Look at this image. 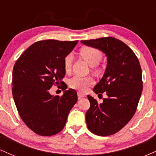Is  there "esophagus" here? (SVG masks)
<instances>
[{"instance_id":"1","label":"esophagus","mask_w":156,"mask_h":156,"mask_svg":"<svg viewBox=\"0 0 156 156\" xmlns=\"http://www.w3.org/2000/svg\"><path fill=\"white\" fill-rule=\"evenodd\" d=\"M78 97L79 99H80V98H85L86 97V94H84V93H82L80 92H78Z\"/></svg>"}]
</instances>
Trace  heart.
Wrapping results in <instances>:
<instances>
[{"mask_svg":"<svg viewBox=\"0 0 156 156\" xmlns=\"http://www.w3.org/2000/svg\"><path fill=\"white\" fill-rule=\"evenodd\" d=\"M80 55L91 67H94L99 63L102 58L101 51L92 47H83L80 50ZM73 62V55L68 54L64 59V67L66 71H69ZM94 83L93 78L90 76L83 77L75 76L69 80V85L71 88L85 92L89 87Z\"/></svg>","mask_w":156,"mask_h":156,"instance_id":"heart-1","label":"heart"}]
</instances>
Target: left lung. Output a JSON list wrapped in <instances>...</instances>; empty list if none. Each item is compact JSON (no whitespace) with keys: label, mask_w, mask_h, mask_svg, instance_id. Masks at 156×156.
<instances>
[{"label":"left lung","mask_w":156,"mask_h":156,"mask_svg":"<svg viewBox=\"0 0 156 156\" xmlns=\"http://www.w3.org/2000/svg\"><path fill=\"white\" fill-rule=\"evenodd\" d=\"M101 51L107 57L105 73L93 92L106 98L98 103L87 95L90 108L86 113L88 129L101 136L112 135L129 122L136 111L142 92L141 69L136 55L127 44L114 37L80 41Z\"/></svg>","instance_id":"8db88e82"}]
</instances>
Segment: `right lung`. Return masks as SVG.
<instances>
[{"instance_id":"1","label":"right lung","mask_w":156,"mask_h":156,"mask_svg":"<svg viewBox=\"0 0 156 156\" xmlns=\"http://www.w3.org/2000/svg\"><path fill=\"white\" fill-rule=\"evenodd\" d=\"M77 43L78 41H39L23 52L14 66L12 95L16 107L25 124L39 135L59 133L78 101L73 89L64 91L62 97L49 92L53 84L64 83V59Z\"/></svg>"}]
</instances>
